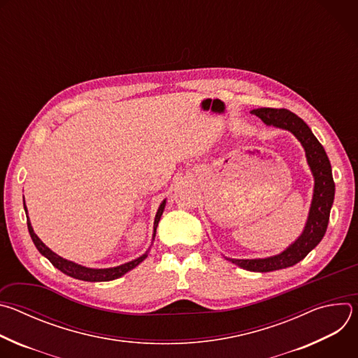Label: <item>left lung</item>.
I'll return each mask as SVG.
<instances>
[{
	"mask_svg": "<svg viewBox=\"0 0 358 358\" xmlns=\"http://www.w3.org/2000/svg\"><path fill=\"white\" fill-rule=\"evenodd\" d=\"M250 113L258 116L268 126H275L293 133L306 151V159H308L309 167L315 177L313 199L308 222H306L301 235L290 246H287L279 255L264 259L227 258L229 262L250 272H272L296 265L308 257V253L315 249L323 239L329 225L330 210L334 201V181L331 174V166L323 145L312 133L310 127L299 116L287 109L272 108L253 109Z\"/></svg>",
	"mask_w": 358,
	"mask_h": 358,
	"instance_id": "8db88e82",
	"label": "left lung"
}]
</instances>
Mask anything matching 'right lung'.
I'll return each mask as SVG.
<instances>
[{"mask_svg": "<svg viewBox=\"0 0 358 358\" xmlns=\"http://www.w3.org/2000/svg\"><path fill=\"white\" fill-rule=\"evenodd\" d=\"M164 207H166V199L160 203L159 207V211L156 214V220H155V234H152V239H155L156 236V229H157V225H159V221L163 215V211H164ZM24 210L27 213V207H25V201H24ZM27 224H28V231H29V235L32 238V242L35 243L36 249L43 255V257L52 264L57 269H59L61 272H64L65 275L71 276V278H75V279H79V280H85V282H109V280H113V279H117L120 276H123L124 273H127L129 271H131L133 268H136L138 264H141L145 258H147V252L144 255H141L140 258L131 261V262H127L124 265H120V266H116V268H108V269H92V268H86V266H82V265H78L75 262H71V261H66L64 258H61L59 255H57L55 252L50 250L38 236L34 232L32 227H31V222H29V218H27Z\"/></svg>", "mask_w": 358, "mask_h": 358, "instance_id": "right-lung-1", "label": "right lung"}]
</instances>
